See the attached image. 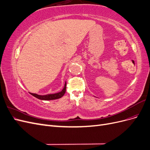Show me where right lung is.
<instances>
[{
	"instance_id": "add662e5",
	"label": "right lung",
	"mask_w": 150,
	"mask_h": 150,
	"mask_svg": "<svg viewBox=\"0 0 150 150\" xmlns=\"http://www.w3.org/2000/svg\"><path fill=\"white\" fill-rule=\"evenodd\" d=\"M66 89V82L65 83L64 88H63V89L59 93H57L56 94L44 95V96H40V95H38L37 94H34V93H30V94L31 95H33V96L35 97L36 98L41 99V100H53V99H56L61 98L63 95L65 94Z\"/></svg>"
}]
</instances>
